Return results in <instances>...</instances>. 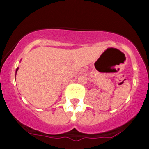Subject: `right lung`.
<instances>
[{"label": "right lung", "mask_w": 149, "mask_h": 149, "mask_svg": "<svg viewBox=\"0 0 149 149\" xmlns=\"http://www.w3.org/2000/svg\"><path fill=\"white\" fill-rule=\"evenodd\" d=\"M18 69H19V67H17V69H16V73H17V71H18Z\"/></svg>", "instance_id": "1"}]
</instances>
